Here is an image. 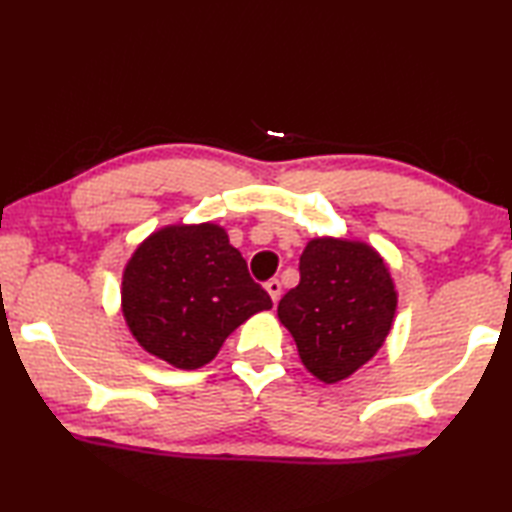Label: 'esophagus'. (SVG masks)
Listing matches in <instances>:
<instances>
[{
	"label": "esophagus",
	"instance_id": "34e87169",
	"mask_svg": "<svg viewBox=\"0 0 512 512\" xmlns=\"http://www.w3.org/2000/svg\"><path fill=\"white\" fill-rule=\"evenodd\" d=\"M266 291H268V296L273 298V302H277L282 296V282L275 280V277H273V280L266 282Z\"/></svg>",
	"mask_w": 512,
	"mask_h": 512
}]
</instances>
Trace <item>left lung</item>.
Instances as JSON below:
<instances>
[{
    "instance_id": "left-lung-1",
    "label": "left lung",
    "mask_w": 512,
    "mask_h": 512,
    "mask_svg": "<svg viewBox=\"0 0 512 512\" xmlns=\"http://www.w3.org/2000/svg\"><path fill=\"white\" fill-rule=\"evenodd\" d=\"M395 284L375 248L361 241L311 239L300 282L277 305L311 375L336 384L375 357L391 332Z\"/></svg>"
}]
</instances>
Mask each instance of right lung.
<instances>
[{
	"label": "right lung",
	"instance_id": "right-lung-1",
	"mask_svg": "<svg viewBox=\"0 0 512 512\" xmlns=\"http://www.w3.org/2000/svg\"><path fill=\"white\" fill-rule=\"evenodd\" d=\"M271 307L246 259L214 223L153 232L121 280V311L137 343L183 370L210 363L241 323Z\"/></svg>",
	"mask_w": 512,
	"mask_h": 512
}]
</instances>
